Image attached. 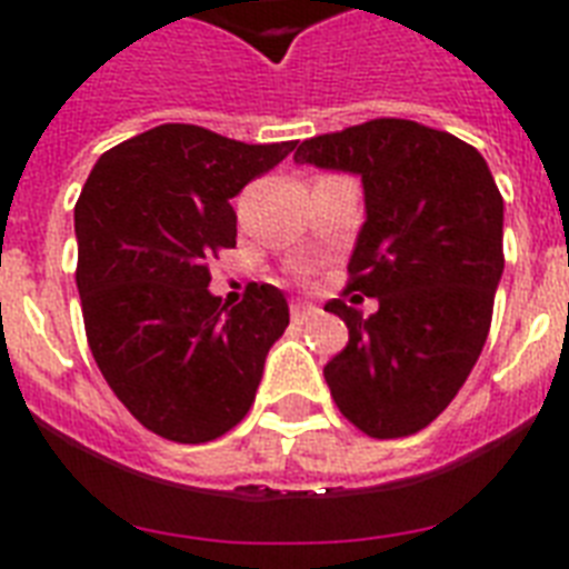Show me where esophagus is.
<instances>
[{
	"label": "esophagus",
	"mask_w": 569,
	"mask_h": 569,
	"mask_svg": "<svg viewBox=\"0 0 569 569\" xmlns=\"http://www.w3.org/2000/svg\"><path fill=\"white\" fill-rule=\"evenodd\" d=\"M312 316H319V307L310 301H295L292 303V319L298 321V325H303L307 319H312Z\"/></svg>",
	"instance_id": "obj_1"
}]
</instances>
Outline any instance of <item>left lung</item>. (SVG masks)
I'll return each mask as SVG.
<instances>
[{
  "instance_id": "1",
  "label": "left lung",
  "mask_w": 569,
  "mask_h": 569,
  "mask_svg": "<svg viewBox=\"0 0 569 569\" xmlns=\"http://www.w3.org/2000/svg\"><path fill=\"white\" fill-rule=\"evenodd\" d=\"M295 162L363 182L348 289L378 298V312L325 303L348 325V346L325 366L330 396L369 437L416 433L458 396L487 342L505 268L493 173L476 147L398 118L310 138Z\"/></svg>"
}]
</instances>
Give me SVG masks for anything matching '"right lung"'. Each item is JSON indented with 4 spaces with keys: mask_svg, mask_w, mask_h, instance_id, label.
Here are the masks:
<instances>
[{
    "mask_svg": "<svg viewBox=\"0 0 569 569\" xmlns=\"http://www.w3.org/2000/svg\"><path fill=\"white\" fill-rule=\"evenodd\" d=\"M295 150L164 123L111 147L76 203L84 333L114 396L173 442H209L244 419L266 357L289 328L277 286L230 307L209 259L236 248L230 200Z\"/></svg>",
    "mask_w": 569,
    "mask_h": 569,
    "instance_id": "obj_1",
    "label": "right lung"
}]
</instances>
